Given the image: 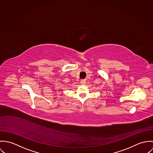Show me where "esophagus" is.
Instances as JSON below:
<instances>
[{"label": "esophagus", "mask_w": 153, "mask_h": 153, "mask_svg": "<svg viewBox=\"0 0 153 153\" xmlns=\"http://www.w3.org/2000/svg\"><path fill=\"white\" fill-rule=\"evenodd\" d=\"M81 83H82V84H85V80H81Z\"/></svg>", "instance_id": "1"}]
</instances>
